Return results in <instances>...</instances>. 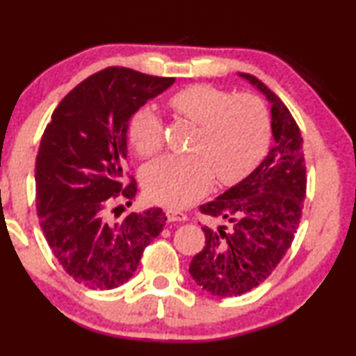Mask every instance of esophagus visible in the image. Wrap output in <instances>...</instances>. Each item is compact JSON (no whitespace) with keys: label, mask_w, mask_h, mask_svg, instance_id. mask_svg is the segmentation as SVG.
<instances>
[{"label":"esophagus","mask_w":356,"mask_h":356,"mask_svg":"<svg viewBox=\"0 0 356 356\" xmlns=\"http://www.w3.org/2000/svg\"><path fill=\"white\" fill-rule=\"evenodd\" d=\"M168 221L169 222H184L187 221V214L180 213V211H174V209H168L166 211Z\"/></svg>","instance_id":"34e87169"}]
</instances>
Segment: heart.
<instances>
[{
    "label": "heart",
    "mask_w": 356,
    "mask_h": 356,
    "mask_svg": "<svg viewBox=\"0 0 356 356\" xmlns=\"http://www.w3.org/2000/svg\"><path fill=\"white\" fill-rule=\"evenodd\" d=\"M169 104L197 124L190 154H169L149 164L143 188L153 202L185 208L211 187L214 176L229 185L248 176L266 154L271 124L263 102L211 85H192L172 95ZM129 138L140 156L163 148V121L153 108H138L129 121Z\"/></svg>",
    "instance_id": "obj_1"
}]
</instances>
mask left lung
I'll list each match as a JSON object with an SVG mask.
<instances>
[{"label":"left lung","instance_id":"8db88e82","mask_svg":"<svg viewBox=\"0 0 356 356\" xmlns=\"http://www.w3.org/2000/svg\"><path fill=\"white\" fill-rule=\"evenodd\" d=\"M238 76L271 104L274 147L250 176L200 207L230 224L202 227L204 247L188 268L195 284L219 297L250 292L269 277L292 245L307 192L303 138L292 114L261 80Z\"/></svg>","mask_w":356,"mask_h":356}]
</instances>
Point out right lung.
<instances>
[{
    "mask_svg": "<svg viewBox=\"0 0 356 356\" xmlns=\"http://www.w3.org/2000/svg\"><path fill=\"white\" fill-rule=\"evenodd\" d=\"M176 82L126 67L103 69L69 92L44 129L35 163L37 213L44 238L69 276L90 289H116L137 271L142 253L164 224L161 208L113 222L124 187L132 114Z\"/></svg>",
    "mask_w": 356,
    "mask_h": 356,
    "instance_id": "add662e5",
    "label": "right lung"
}]
</instances>
